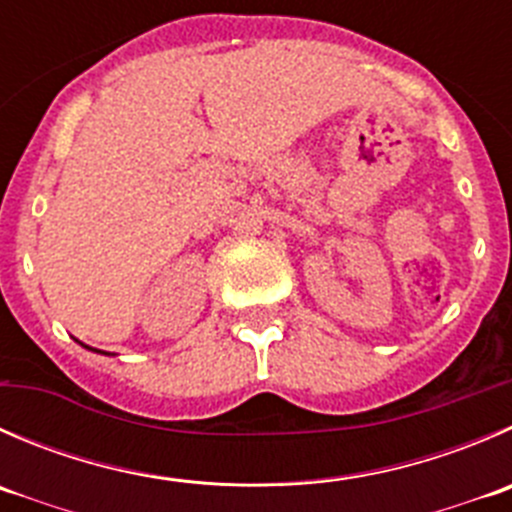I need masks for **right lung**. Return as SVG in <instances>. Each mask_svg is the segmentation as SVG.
<instances>
[{"label":"right lung","mask_w":512,"mask_h":512,"mask_svg":"<svg viewBox=\"0 0 512 512\" xmlns=\"http://www.w3.org/2000/svg\"><path fill=\"white\" fill-rule=\"evenodd\" d=\"M87 347V350H94V347H89V345H84ZM94 352H102V350H94ZM102 355H109V352H102Z\"/></svg>","instance_id":"add662e5"}]
</instances>
